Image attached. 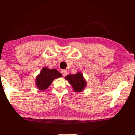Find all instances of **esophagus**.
Listing matches in <instances>:
<instances>
[{
  "instance_id": "1",
  "label": "esophagus",
  "mask_w": 135,
  "mask_h": 135,
  "mask_svg": "<svg viewBox=\"0 0 135 135\" xmlns=\"http://www.w3.org/2000/svg\"><path fill=\"white\" fill-rule=\"evenodd\" d=\"M61 73H62V75H63L64 77H65L66 75L68 74V71H66V70H62V71H61Z\"/></svg>"
}]
</instances>
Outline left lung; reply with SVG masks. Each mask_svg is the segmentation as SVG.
<instances>
[{
  "label": "left lung",
  "instance_id": "obj_1",
  "mask_svg": "<svg viewBox=\"0 0 135 135\" xmlns=\"http://www.w3.org/2000/svg\"><path fill=\"white\" fill-rule=\"evenodd\" d=\"M65 79L68 81L69 84L73 88V91L77 93L83 91L86 86V81L80 72H79L75 74L66 75Z\"/></svg>",
  "mask_w": 135,
  "mask_h": 135
}]
</instances>
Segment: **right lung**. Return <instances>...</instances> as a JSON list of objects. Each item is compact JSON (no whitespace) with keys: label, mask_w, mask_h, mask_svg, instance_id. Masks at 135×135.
I'll return each mask as SVG.
<instances>
[{"label":"right lung","mask_w":135,"mask_h":135,"mask_svg":"<svg viewBox=\"0 0 135 135\" xmlns=\"http://www.w3.org/2000/svg\"><path fill=\"white\" fill-rule=\"evenodd\" d=\"M62 77V74L56 69H50L47 67L42 68L40 74L37 75L36 86L40 90H45L55 79Z\"/></svg>","instance_id":"right-lung-1"}]
</instances>
